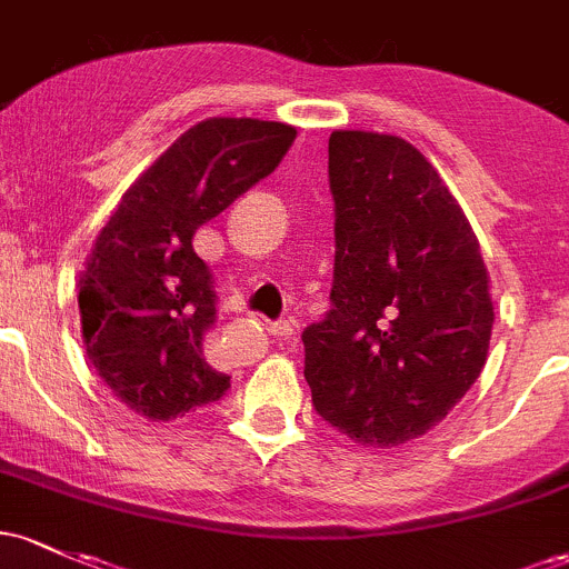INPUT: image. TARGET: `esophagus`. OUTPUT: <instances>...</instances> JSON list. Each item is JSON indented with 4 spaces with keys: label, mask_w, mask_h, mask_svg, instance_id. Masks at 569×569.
<instances>
[{
    "label": "esophagus",
    "mask_w": 569,
    "mask_h": 569,
    "mask_svg": "<svg viewBox=\"0 0 569 569\" xmlns=\"http://www.w3.org/2000/svg\"><path fill=\"white\" fill-rule=\"evenodd\" d=\"M270 332L280 340H291L297 335V321L295 318H280V321L270 323Z\"/></svg>",
    "instance_id": "obj_1"
}]
</instances>
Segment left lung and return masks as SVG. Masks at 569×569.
<instances>
[{
  "mask_svg": "<svg viewBox=\"0 0 569 569\" xmlns=\"http://www.w3.org/2000/svg\"><path fill=\"white\" fill-rule=\"evenodd\" d=\"M332 310L302 332L323 421L391 448L427 435L476 383L495 305L478 237L418 148L332 132Z\"/></svg>",
  "mask_w": 569,
  "mask_h": 569,
  "instance_id": "left-lung-1",
  "label": "left lung"
}]
</instances>
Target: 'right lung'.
<instances>
[{"mask_svg":"<svg viewBox=\"0 0 569 569\" xmlns=\"http://www.w3.org/2000/svg\"><path fill=\"white\" fill-rule=\"evenodd\" d=\"M289 123L208 118L129 186L78 280L86 353L134 413L170 421L227 395L204 335L216 323L193 232L267 178L295 142Z\"/></svg>","mask_w":569,"mask_h":569,"instance_id":"1","label":"right lung"}]
</instances>
